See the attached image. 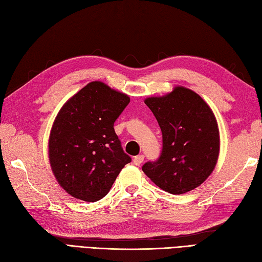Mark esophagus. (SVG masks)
I'll return each instance as SVG.
<instances>
[{
	"label": "esophagus",
	"mask_w": 262,
	"mask_h": 262,
	"mask_svg": "<svg viewBox=\"0 0 262 262\" xmlns=\"http://www.w3.org/2000/svg\"><path fill=\"white\" fill-rule=\"evenodd\" d=\"M144 160V156L143 155H139V156H136L135 158H133V164H135L136 166H140L142 162Z\"/></svg>",
	"instance_id": "obj_1"
}]
</instances>
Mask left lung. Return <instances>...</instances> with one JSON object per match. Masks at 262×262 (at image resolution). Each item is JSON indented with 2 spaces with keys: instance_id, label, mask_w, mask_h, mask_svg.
<instances>
[{
  "instance_id": "8db88e82",
  "label": "left lung",
  "mask_w": 262,
  "mask_h": 262,
  "mask_svg": "<svg viewBox=\"0 0 262 262\" xmlns=\"http://www.w3.org/2000/svg\"><path fill=\"white\" fill-rule=\"evenodd\" d=\"M144 103L161 129L162 151L158 160L142 166L143 172L170 194L199 187L219 159L220 132L211 107L183 86L164 96L148 97Z\"/></svg>"
}]
</instances>
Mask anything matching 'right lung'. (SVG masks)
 <instances>
[{
	"instance_id": "add662e5",
	"label": "right lung",
	"mask_w": 262,
	"mask_h": 262,
	"mask_svg": "<svg viewBox=\"0 0 262 262\" xmlns=\"http://www.w3.org/2000/svg\"><path fill=\"white\" fill-rule=\"evenodd\" d=\"M130 97L102 82H92L63 104L49 136V161L69 195L97 202L131 162L114 131Z\"/></svg>"
}]
</instances>
